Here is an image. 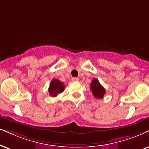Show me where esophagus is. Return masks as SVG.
I'll use <instances>...</instances> for the list:
<instances>
[{
    "label": "esophagus",
    "instance_id": "34e87169",
    "mask_svg": "<svg viewBox=\"0 0 149 149\" xmlns=\"http://www.w3.org/2000/svg\"><path fill=\"white\" fill-rule=\"evenodd\" d=\"M72 81L73 82H78V81H79V79L78 78H76V77H75V78H72Z\"/></svg>",
    "mask_w": 149,
    "mask_h": 149
}]
</instances>
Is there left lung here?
<instances>
[{"instance_id": "8db88e82", "label": "left lung", "mask_w": 149, "mask_h": 149, "mask_svg": "<svg viewBox=\"0 0 149 149\" xmlns=\"http://www.w3.org/2000/svg\"><path fill=\"white\" fill-rule=\"evenodd\" d=\"M90 86H91V91L93 93L94 97L98 99H101L104 97L106 91L96 78L93 79L91 84H90Z\"/></svg>"}]
</instances>
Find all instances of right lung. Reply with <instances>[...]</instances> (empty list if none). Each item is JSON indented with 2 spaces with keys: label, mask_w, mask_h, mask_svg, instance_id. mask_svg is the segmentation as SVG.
<instances>
[{
  "label": "right lung",
  "mask_w": 149,
  "mask_h": 149,
  "mask_svg": "<svg viewBox=\"0 0 149 149\" xmlns=\"http://www.w3.org/2000/svg\"><path fill=\"white\" fill-rule=\"evenodd\" d=\"M65 85H64L63 82H61L60 80L57 79H53L49 84V93L51 96L56 97L57 96L58 93H61L63 92L65 89Z\"/></svg>",
  "instance_id": "1"
}]
</instances>
